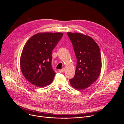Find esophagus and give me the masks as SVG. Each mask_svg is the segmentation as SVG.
I'll return each instance as SVG.
<instances>
[{"mask_svg": "<svg viewBox=\"0 0 124 124\" xmlns=\"http://www.w3.org/2000/svg\"><path fill=\"white\" fill-rule=\"evenodd\" d=\"M65 68H63L62 69H61V70H58V72H59V73H63V72H64L65 71Z\"/></svg>", "mask_w": 124, "mask_h": 124, "instance_id": "1", "label": "esophagus"}]
</instances>
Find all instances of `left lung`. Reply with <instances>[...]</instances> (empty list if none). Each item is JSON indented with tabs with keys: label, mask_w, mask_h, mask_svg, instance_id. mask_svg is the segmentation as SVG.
<instances>
[{
	"label": "left lung",
	"mask_w": 124,
	"mask_h": 124,
	"mask_svg": "<svg viewBox=\"0 0 124 124\" xmlns=\"http://www.w3.org/2000/svg\"><path fill=\"white\" fill-rule=\"evenodd\" d=\"M77 59L75 77L70 79L71 86L82 90L89 87L98 78L101 69L100 48L91 37L78 33L68 32Z\"/></svg>",
	"instance_id": "left-lung-1"
}]
</instances>
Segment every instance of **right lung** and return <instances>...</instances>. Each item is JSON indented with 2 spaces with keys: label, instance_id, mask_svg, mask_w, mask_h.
<instances>
[{
  "label": "right lung",
  "instance_id": "add662e5",
  "mask_svg": "<svg viewBox=\"0 0 124 124\" xmlns=\"http://www.w3.org/2000/svg\"><path fill=\"white\" fill-rule=\"evenodd\" d=\"M63 35L60 32L39 33L25 44L20 67L24 78L32 84L43 87L54 80L56 73L51 66L52 51Z\"/></svg>",
  "mask_w": 124,
  "mask_h": 124
}]
</instances>
